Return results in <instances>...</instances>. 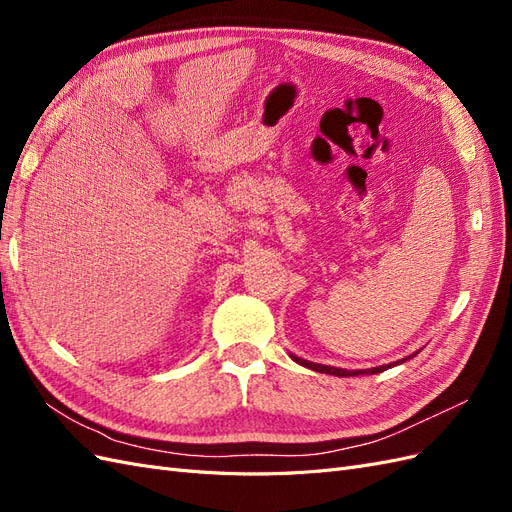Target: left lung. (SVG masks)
I'll list each match as a JSON object with an SVG mask.
<instances>
[{"mask_svg":"<svg viewBox=\"0 0 512 512\" xmlns=\"http://www.w3.org/2000/svg\"><path fill=\"white\" fill-rule=\"evenodd\" d=\"M294 361H297L299 365L303 367H309L314 371H320V374H331V376H339V378H346V376H359L363 374V371H348V369H339V367H331V365H320V363H312V361H305V359H299V356H292ZM406 361V359H404ZM395 365V363H391ZM391 365H382V367H374V369H367V374H380V371H384L386 367Z\"/></svg>","mask_w":512,"mask_h":512,"instance_id":"8db88e82","label":"left lung"}]
</instances>
